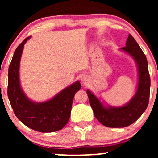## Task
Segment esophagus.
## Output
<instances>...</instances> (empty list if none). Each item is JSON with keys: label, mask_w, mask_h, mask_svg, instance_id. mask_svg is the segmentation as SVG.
Instances as JSON below:
<instances>
[{"label": "esophagus", "mask_w": 158, "mask_h": 158, "mask_svg": "<svg viewBox=\"0 0 158 158\" xmlns=\"http://www.w3.org/2000/svg\"><path fill=\"white\" fill-rule=\"evenodd\" d=\"M88 78H87L86 77H82L81 78V84L82 85H87L88 83Z\"/></svg>", "instance_id": "esophagus-1"}]
</instances>
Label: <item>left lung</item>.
I'll list each match as a JSON object with an SVG mask.
<instances>
[{
  "label": "left lung",
  "instance_id": "1",
  "mask_svg": "<svg viewBox=\"0 0 158 158\" xmlns=\"http://www.w3.org/2000/svg\"><path fill=\"white\" fill-rule=\"evenodd\" d=\"M121 50L133 57L138 69L137 89L131 100L121 107H106L93 93L87 90L94 116L103 126L110 128H123L135 123L146 110L149 100L150 77L148 61L144 52L131 34L127 39L126 47L121 48Z\"/></svg>",
  "mask_w": 158,
  "mask_h": 158
}]
</instances>
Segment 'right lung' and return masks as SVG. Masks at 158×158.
Returning <instances> with one entry per match:
<instances>
[{"label": "right lung", "mask_w": 158, "mask_h": 158, "mask_svg": "<svg viewBox=\"0 0 158 158\" xmlns=\"http://www.w3.org/2000/svg\"><path fill=\"white\" fill-rule=\"evenodd\" d=\"M30 37L23 40L12 56L8 72V98L15 115L25 126L43 133L59 131L68 122L74 95L80 90L81 84L77 81L46 102L30 100L23 93L19 80L23 45Z\"/></svg>", "instance_id": "1"}]
</instances>
